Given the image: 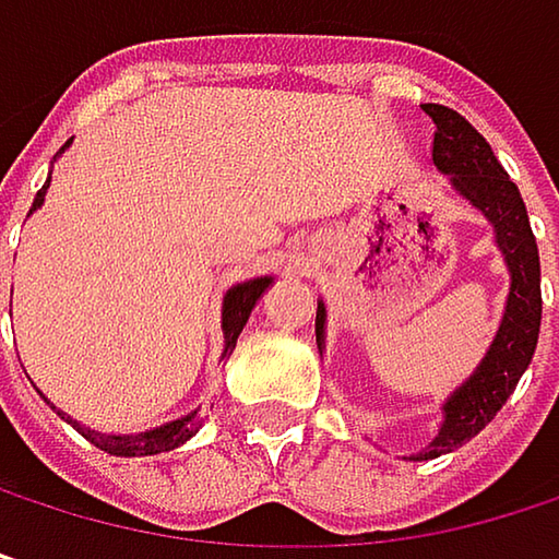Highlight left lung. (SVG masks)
Instances as JSON below:
<instances>
[{
  "mask_svg": "<svg viewBox=\"0 0 559 559\" xmlns=\"http://www.w3.org/2000/svg\"><path fill=\"white\" fill-rule=\"evenodd\" d=\"M424 112L433 122V165L447 174L450 190L463 197L473 210H479L496 236V246L502 252L508 269V297L504 313L483 362L473 369V376L447 394L443 401V420L433 433V440L404 460L424 463L437 460L443 453H453L466 440H473L508 401L518 379L534 359L537 333H540V259L537 242L527 223L524 200L511 177L504 174L499 158L492 155L489 142L453 109L424 103ZM317 349L323 359L326 349V304L317 300Z\"/></svg>",
  "mask_w": 559,
  "mask_h": 559,
  "instance_id": "8db88e82",
  "label": "left lung"
}]
</instances>
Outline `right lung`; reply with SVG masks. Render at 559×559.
Here are the masks:
<instances>
[{
	"instance_id": "add662e5",
	"label": "right lung",
	"mask_w": 559,
	"mask_h": 559,
	"mask_svg": "<svg viewBox=\"0 0 559 559\" xmlns=\"http://www.w3.org/2000/svg\"><path fill=\"white\" fill-rule=\"evenodd\" d=\"M63 148H70V142H67ZM63 148L57 152V158L63 155ZM48 187H51V177H48V180H45V187L38 190V197H35V203H32V213H35V210H41ZM272 281H275L272 275L242 281V284H233V287L223 294V359H226V356H233V349H236V340H239L242 326L249 323V317H252L255 304H259V300H262V294L272 287ZM45 401H48V397H45ZM48 404H51V401H48ZM51 407H55V404H51ZM197 411H200V407H197ZM197 411H190V414H183V417H177V420H168V424H162V427H152V430H145V433H99V430H93V427H83L80 420H73V417H70V414H63V411H57V414H60L67 424H73V427H76V430H80L93 447L106 450L109 456H158V453L177 450L180 443H187V440L200 430V417H197Z\"/></svg>"
}]
</instances>
